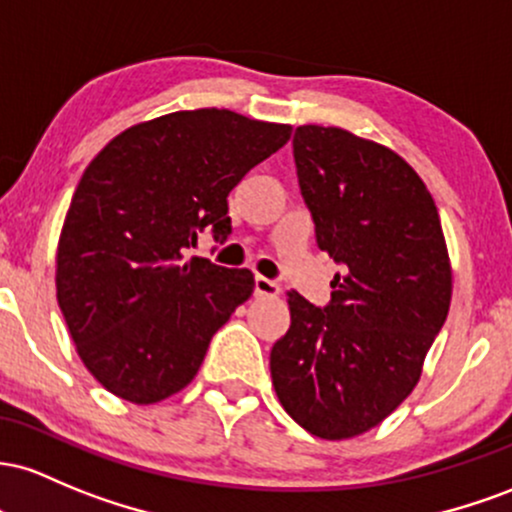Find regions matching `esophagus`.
Here are the masks:
<instances>
[{"instance_id": "esophagus-1", "label": "esophagus", "mask_w": 512, "mask_h": 512, "mask_svg": "<svg viewBox=\"0 0 512 512\" xmlns=\"http://www.w3.org/2000/svg\"><path fill=\"white\" fill-rule=\"evenodd\" d=\"M254 290H256V297H278L280 295V285L275 283V280L263 278V275H256Z\"/></svg>"}]
</instances>
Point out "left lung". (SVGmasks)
Returning a JSON list of instances; mask_svg holds the SVG:
<instances>
[{
  "label": "left lung",
  "mask_w": 512,
  "mask_h": 512,
  "mask_svg": "<svg viewBox=\"0 0 512 512\" xmlns=\"http://www.w3.org/2000/svg\"><path fill=\"white\" fill-rule=\"evenodd\" d=\"M292 152L319 249L343 271L324 309L287 295L271 377L304 430L346 440L380 426L421 380L450 312V256L433 195L389 147L300 125Z\"/></svg>",
  "instance_id": "obj_1"
}]
</instances>
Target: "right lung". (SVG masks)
Here are the masks:
<instances>
[{"instance_id":"obj_1","label":"right lung","mask_w":512,"mask_h":512,"mask_svg":"<svg viewBox=\"0 0 512 512\" xmlns=\"http://www.w3.org/2000/svg\"><path fill=\"white\" fill-rule=\"evenodd\" d=\"M292 128L227 108L132 125L86 166L57 244V304L86 370L130 404H157L198 375L254 273L183 261L203 229L232 232L227 195Z\"/></svg>"}]
</instances>
